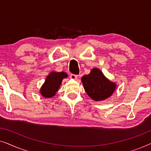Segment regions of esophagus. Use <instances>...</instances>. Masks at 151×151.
Listing matches in <instances>:
<instances>
[{"label":"esophagus","instance_id":"obj_1","mask_svg":"<svg viewBox=\"0 0 151 151\" xmlns=\"http://www.w3.org/2000/svg\"><path fill=\"white\" fill-rule=\"evenodd\" d=\"M70 78L73 80H76L78 78V75H75V74H71Z\"/></svg>","mask_w":151,"mask_h":151}]
</instances>
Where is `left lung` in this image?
<instances>
[{"label":"left lung","instance_id":"left-lung-1","mask_svg":"<svg viewBox=\"0 0 151 151\" xmlns=\"http://www.w3.org/2000/svg\"><path fill=\"white\" fill-rule=\"evenodd\" d=\"M82 82L86 93L95 101L106 100L116 88V84L107 79L97 68L91 69L88 75L82 76Z\"/></svg>","mask_w":151,"mask_h":151}]
</instances>
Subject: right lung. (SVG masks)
Returning a JSON list of instances; mask_svg holds the SVG:
<instances>
[{
    "label": "right lung",
    "instance_id": "obj_1",
    "mask_svg": "<svg viewBox=\"0 0 151 151\" xmlns=\"http://www.w3.org/2000/svg\"><path fill=\"white\" fill-rule=\"evenodd\" d=\"M67 77V74L65 72H51L47 76L45 83L40 88V94L48 98L54 96L61 85L63 78Z\"/></svg>",
    "mask_w": 151,
    "mask_h": 151
}]
</instances>
